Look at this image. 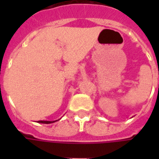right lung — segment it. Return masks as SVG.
<instances>
[{
	"mask_svg": "<svg viewBox=\"0 0 159 159\" xmlns=\"http://www.w3.org/2000/svg\"><path fill=\"white\" fill-rule=\"evenodd\" d=\"M57 120L55 121H45V120H39L38 123H42V124H51L53 123V122H56Z\"/></svg>",
	"mask_w": 159,
	"mask_h": 159,
	"instance_id": "add662e5",
	"label": "right lung"
}]
</instances>
